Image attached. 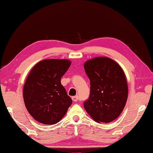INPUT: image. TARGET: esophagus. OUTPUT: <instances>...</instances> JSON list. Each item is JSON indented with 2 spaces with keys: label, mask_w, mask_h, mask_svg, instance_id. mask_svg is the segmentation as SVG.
I'll return each instance as SVG.
<instances>
[{
  "label": "esophagus",
  "mask_w": 153,
  "mask_h": 153,
  "mask_svg": "<svg viewBox=\"0 0 153 153\" xmlns=\"http://www.w3.org/2000/svg\"><path fill=\"white\" fill-rule=\"evenodd\" d=\"M72 100L73 101H74V102H76V101H78L79 100V97L78 95H76V96H73V97H72Z\"/></svg>",
  "instance_id": "34e87169"
}]
</instances>
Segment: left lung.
Wrapping results in <instances>:
<instances>
[{"instance_id":"1","label":"left lung","mask_w":153,"mask_h":153,"mask_svg":"<svg viewBox=\"0 0 153 153\" xmlns=\"http://www.w3.org/2000/svg\"><path fill=\"white\" fill-rule=\"evenodd\" d=\"M90 80V95L85 110L98 123H109L118 117L126 103L128 89L122 68L108 57H97L84 64Z\"/></svg>"}]
</instances>
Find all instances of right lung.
<instances>
[{
    "label": "right lung",
    "instance_id": "1",
    "mask_svg": "<svg viewBox=\"0 0 153 153\" xmlns=\"http://www.w3.org/2000/svg\"><path fill=\"white\" fill-rule=\"evenodd\" d=\"M68 60L47 59L39 62L29 72L23 87V100L29 114L42 124L60 121L72 103L61 84L68 71Z\"/></svg>",
    "mask_w": 153,
    "mask_h": 153
}]
</instances>
